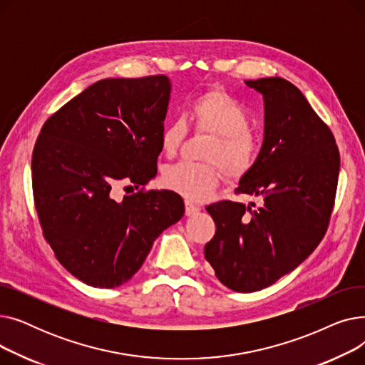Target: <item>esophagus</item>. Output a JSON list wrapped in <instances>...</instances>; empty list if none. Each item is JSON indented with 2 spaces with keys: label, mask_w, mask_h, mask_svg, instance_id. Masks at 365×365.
I'll list each match as a JSON object with an SVG mask.
<instances>
[{
  "label": "esophagus",
  "mask_w": 365,
  "mask_h": 365,
  "mask_svg": "<svg viewBox=\"0 0 365 365\" xmlns=\"http://www.w3.org/2000/svg\"><path fill=\"white\" fill-rule=\"evenodd\" d=\"M200 212V207L197 204H194L192 201H185V213L186 216H192L195 213Z\"/></svg>",
  "instance_id": "1"
}]
</instances>
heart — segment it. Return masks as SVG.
Returning a JSON list of instances; mask_svg holds the SVG:
<instances>
[{
  "mask_svg": "<svg viewBox=\"0 0 365 365\" xmlns=\"http://www.w3.org/2000/svg\"><path fill=\"white\" fill-rule=\"evenodd\" d=\"M189 117L197 131L212 134L202 150L208 161H180L167 165L163 183L189 200L207 198L226 178L238 179L250 171L260 155L259 134L250 128L252 117L247 106L223 88H208L197 94L189 105ZM187 134L185 118L170 120L161 130L160 148L173 157Z\"/></svg>",
  "mask_w": 365,
  "mask_h": 365,
  "instance_id": "b5f03b06",
  "label": "heart"
}]
</instances>
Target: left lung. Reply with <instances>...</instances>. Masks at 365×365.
<instances>
[{
  "mask_svg": "<svg viewBox=\"0 0 365 365\" xmlns=\"http://www.w3.org/2000/svg\"><path fill=\"white\" fill-rule=\"evenodd\" d=\"M245 84L263 94L264 139L235 194L257 197L260 205H207L216 234L204 247L219 281L238 293L266 289L315 250L330 223L340 168L331 130L296 86L279 76Z\"/></svg>",
  "mask_w": 365,
  "mask_h": 365,
  "instance_id": "1",
  "label": "left lung"
}]
</instances>
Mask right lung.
Listing matches in <instances>:
<instances>
[{
    "label": "right lung",
    "instance_id": "right-lung-1",
    "mask_svg": "<svg viewBox=\"0 0 365 365\" xmlns=\"http://www.w3.org/2000/svg\"><path fill=\"white\" fill-rule=\"evenodd\" d=\"M170 99L165 75L106 78L44 123L32 152V194L44 240L68 272L113 289L143 264L158 235L185 213L157 175ZM143 186L123 200L117 185Z\"/></svg>",
    "mask_w": 365,
    "mask_h": 365
}]
</instances>
